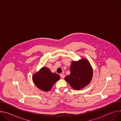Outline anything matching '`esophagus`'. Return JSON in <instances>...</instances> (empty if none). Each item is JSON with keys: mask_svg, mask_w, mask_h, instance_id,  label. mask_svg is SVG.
<instances>
[{"mask_svg": "<svg viewBox=\"0 0 121 121\" xmlns=\"http://www.w3.org/2000/svg\"><path fill=\"white\" fill-rule=\"evenodd\" d=\"M60 77L62 78H65V75L64 74H60Z\"/></svg>", "mask_w": 121, "mask_h": 121, "instance_id": "1", "label": "esophagus"}]
</instances>
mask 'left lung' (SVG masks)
Instances as JSON below:
<instances>
[{"instance_id":"1","label":"left lung","mask_w":121,"mask_h":121,"mask_svg":"<svg viewBox=\"0 0 121 121\" xmlns=\"http://www.w3.org/2000/svg\"><path fill=\"white\" fill-rule=\"evenodd\" d=\"M70 74L65 80L75 90H80L88 85L93 77V69L90 62L85 58L71 62Z\"/></svg>"}]
</instances>
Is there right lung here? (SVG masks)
Masks as SVG:
<instances>
[{"label": "right lung", "mask_w": 121, "mask_h": 121, "mask_svg": "<svg viewBox=\"0 0 121 121\" xmlns=\"http://www.w3.org/2000/svg\"><path fill=\"white\" fill-rule=\"evenodd\" d=\"M60 78L58 74L51 72L49 68L43 66L33 75L32 81L38 89L47 92L51 90Z\"/></svg>", "instance_id": "right-lung-1"}]
</instances>
